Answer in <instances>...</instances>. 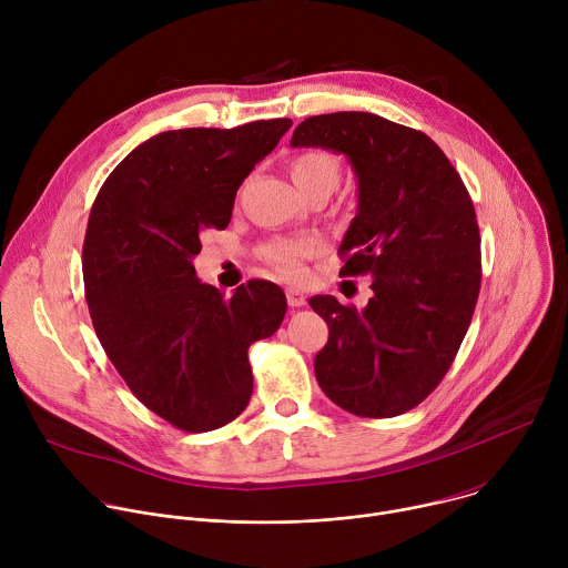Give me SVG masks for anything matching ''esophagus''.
<instances>
[{
  "label": "esophagus",
  "instance_id": "obj_1",
  "mask_svg": "<svg viewBox=\"0 0 568 568\" xmlns=\"http://www.w3.org/2000/svg\"><path fill=\"white\" fill-rule=\"evenodd\" d=\"M285 294H287V305H290V307H303V305H305V294H303L301 290L287 287Z\"/></svg>",
  "mask_w": 568,
  "mask_h": 568
}]
</instances>
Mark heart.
Instances as JSON below:
<instances>
[{
  "label": "heart",
  "mask_w": 568,
  "mask_h": 568,
  "mask_svg": "<svg viewBox=\"0 0 568 568\" xmlns=\"http://www.w3.org/2000/svg\"><path fill=\"white\" fill-rule=\"evenodd\" d=\"M290 178L296 189L312 197L318 193L331 195L342 180V164L333 152L326 150H303L290 161ZM316 250V240H274L263 250V258L283 276H298L301 261Z\"/></svg>",
  "instance_id": "b5f03b06"
}]
</instances>
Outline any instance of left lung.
<instances>
[{
	"label": "left lung",
	"instance_id": "left-lung-1",
	"mask_svg": "<svg viewBox=\"0 0 568 568\" xmlns=\"http://www.w3.org/2000/svg\"><path fill=\"white\" fill-rule=\"evenodd\" d=\"M290 145L351 161L359 206L339 274L373 276L364 310L310 298L331 328L314 357L316 382L348 414L399 416L440 384L469 328L480 290L471 197L425 132L371 112L310 116Z\"/></svg>",
	"mask_w": 568,
	"mask_h": 568
}]
</instances>
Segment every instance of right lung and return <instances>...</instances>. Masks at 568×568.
<instances>
[{"label": "right lung", "mask_w": 568, "mask_h": 568, "mask_svg": "<svg viewBox=\"0 0 568 568\" xmlns=\"http://www.w3.org/2000/svg\"><path fill=\"white\" fill-rule=\"evenodd\" d=\"M290 128L270 119L154 134L92 206L83 278L94 331L139 402L182 432H211L245 412L247 351L285 316L276 283L250 281L226 298L195 276L193 258L206 229H226L242 180Z\"/></svg>", "instance_id": "obj_1"}]
</instances>
